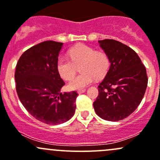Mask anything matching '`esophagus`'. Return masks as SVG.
I'll use <instances>...</instances> for the list:
<instances>
[{
	"mask_svg": "<svg viewBox=\"0 0 160 160\" xmlns=\"http://www.w3.org/2000/svg\"><path fill=\"white\" fill-rule=\"evenodd\" d=\"M85 91H86V89H85V88H84V89H81V90H78V94H81V93H83V92H85Z\"/></svg>",
	"mask_w": 160,
	"mask_h": 160,
	"instance_id": "obj_1",
	"label": "esophagus"
}]
</instances>
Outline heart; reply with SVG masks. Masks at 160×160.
I'll return each mask as SVG.
<instances>
[{"instance_id": "1", "label": "heart", "mask_w": 160, "mask_h": 160, "mask_svg": "<svg viewBox=\"0 0 160 160\" xmlns=\"http://www.w3.org/2000/svg\"><path fill=\"white\" fill-rule=\"evenodd\" d=\"M70 60L59 57L57 61V70L64 80H70L76 73V67L81 65L82 73L69 82L68 88L72 90L82 89L107 75L110 66L109 57L103 52H96L92 47L79 44L68 51Z\"/></svg>"}]
</instances>
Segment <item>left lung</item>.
Returning a JSON list of instances; mask_svg holds the SVG:
<instances>
[{
    "instance_id": "left-lung-1",
    "label": "left lung",
    "mask_w": 160,
    "mask_h": 160,
    "mask_svg": "<svg viewBox=\"0 0 160 160\" xmlns=\"http://www.w3.org/2000/svg\"><path fill=\"white\" fill-rule=\"evenodd\" d=\"M109 57L110 67L98 86L93 102L96 114L109 121L128 118L142 100L147 85L146 69L134 50L114 39L99 40Z\"/></svg>"
}]
</instances>
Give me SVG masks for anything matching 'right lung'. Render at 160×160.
Masks as SVG:
<instances>
[{
    "label": "right lung",
    "instance_id": "1",
    "mask_svg": "<svg viewBox=\"0 0 160 160\" xmlns=\"http://www.w3.org/2000/svg\"><path fill=\"white\" fill-rule=\"evenodd\" d=\"M63 42L44 41L20 57L15 69L16 91L27 111L47 124L66 122L75 113L78 93L61 92L64 82L57 70Z\"/></svg>",
    "mask_w": 160,
    "mask_h": 160
}]
</instances>
